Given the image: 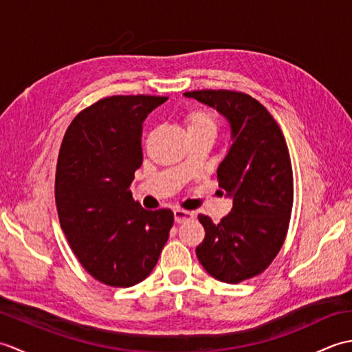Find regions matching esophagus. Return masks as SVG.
I'll use <instances>...</instances> for the list:
<instances>
[{
  "instance_id": "esophagus-1",
  "label": "esophagus",
  "mask_w": 352,
  "mask_h": 352,
  "mask_svg": "<svg viewBox=\"0 0 352 352\" xmlns=\"http://www.w3.org/2000/svg\"><path fill=\"white\" fill-rule=\"evenodd\" d=\"M193 216H195V214H193L192 212H188V210H180V208L174 210V219H175L177 223L190 221V219H193Z\"/></svg>"
}]
</instances>
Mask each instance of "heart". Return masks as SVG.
<instances>
[{"instance_id": "b5f03b06", "label": "heart", "mask_w": 352, "mask_h": 352, "mask_svg": "<svg viewBox=\"0 0 352 352\" xmlns=\"http://www.w3.org/2000/svg\"><path fill=\"white\" fill-rule=\"evenodd\" d=\"M186 129L189 134H199V133H212L216 134L218 130V121L216 116L208 110L195 109L190 110L184 116Z\"/></svg>"}]
</instances>
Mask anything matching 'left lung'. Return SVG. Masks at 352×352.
<instances>
[{"label":"left lung","instance_id":"1","mask_svg":"<svg viewBox=\"0 0 352 352\" xmlns=\"http://www.w3.org/2000/svg\"><path fill=\"white\" fill-rule=\"evenodd\" d=\"M227 119L231 142L218 168L219 186L233 208L219 223L198 219L206 230L197 257L213 278L237 284L261 274L286 239L294 204V177L278 124L250 95L231 91L183 94Z\"/></svg>","mask_w":352,"mask_h":352}]
</instances>
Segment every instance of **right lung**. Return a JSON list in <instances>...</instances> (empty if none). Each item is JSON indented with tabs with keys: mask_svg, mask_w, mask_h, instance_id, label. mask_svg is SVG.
I'll use <instances>...</instances> for the list:
<instances>
[{
	"mask_svg": "<svg viewBox=\"0 0 352 352\" xmlns=\"http://www.w3.org/2000/svg\"><path fill=\"white\" fill-rule=\"evenodd\" d=\"M166 96H110L71 122L58 153L56 204L60 227L94 278L131 287L151 274L174 213L145 210L130 186L142 166V124Z\"/></svg>",
	"mask_w": 352,
	"mask_h": 352,
	"instance_id": "obj_1",
	"label": "right lung"
}]
</instances>
